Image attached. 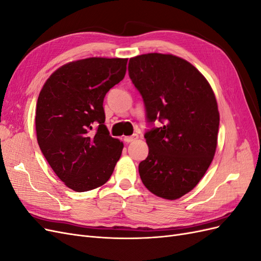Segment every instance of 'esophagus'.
Listing matches in <instances>:
<instances>
[{
    "label": "esophagus",
    "instance_id": "obj_1",
    "mask_svg": "<svg viewBox=\"0 0 261 261\" xmlns=\"http://www.w3.org/2000/svg\"><path fill=\"white\" fill-rule=\"evenodd\" d=\"M138 138V136L136 135V134H135V135H133V136H127V137H124V141H125V143H132V141H135L136 139Z\"/></svg>",
    "mask_w": 261,
    "mask_h": 261
}]
</instances>
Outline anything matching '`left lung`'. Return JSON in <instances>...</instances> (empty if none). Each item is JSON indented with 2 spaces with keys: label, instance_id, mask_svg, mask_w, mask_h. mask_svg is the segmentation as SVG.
<instances>
[{
  "label": "left lung",
  "instance_id": "8db88e82",
  "mask_svg": "<svg viewBox=\"0 0 261 261\" xmlns=\"http://www.w3.org/2000/svg\"><path fill=\"white\" fill-rule=\"evenodd\" d=\"M128 74L144 99L147 121L162 123L145 134L149 153L139 163L140 178L158 197L180 198L199 183L216 153L215 93L198 69L172 54L132 58Z\"/></svg>",
  "mask_w": 261,
  "mask_h": 261
}]
</instances>
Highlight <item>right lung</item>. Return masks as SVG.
Returning <instances> with one entry per match:
<instances>
[{
  "label": "right lung",
  "instance_id": "obj_1",
  "mask_svg": "<svg viewBox=\"0 0 261 261\" xmlns=\"http://www.w3.org/2000/svg\"><path fill=\"white\" fill-rule=\"evenodd\" d=\"M126 64L127 59L117 58L69 62L39 93L38 145L55 174L75 192L106 184L122 154L123 143L110 136L105 125L103 100L124 78Z\"/></svg>",
  "mask_w": 261,
  "mask_h": 261
}]
</instances>
